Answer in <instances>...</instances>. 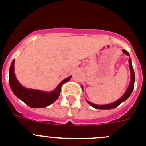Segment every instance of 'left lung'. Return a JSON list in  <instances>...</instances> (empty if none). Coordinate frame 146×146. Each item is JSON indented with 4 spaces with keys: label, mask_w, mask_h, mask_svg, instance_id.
Wrapping results in <instances>:
<instances>
[{
    "label": "left lung",
    "mask_w": 146,
    "mask_h": 146,
    "mask_svg": "<svg viewBox=\"0 0 146 146\" xmlns=\"http://www.w3.org/2000/svg\"><path fill=\"white\" fill-rule=\"evenodd\" d=\"M123 53L126 54V55L129 56V52L126 51V50H123ZM129 69H130V74H131V80H130V84L128 88L126 91V92L124 93L123 96H121L119 99H118L116 102H114L113 103H110V104H102V105H99V104H95L94 103H91V102L87 101V102L90 105L93 107V108H96V109L99 110H111L114 109V108H117L118 105L121 104L123 102L126 101V99L129 97V96L131 95V94L132 93V91L134 89V86H135V72H134L133 67H132V64H131V58H129Z\"/></svg>",
    "instance_id": "left-lung-1"
}]
</instances>
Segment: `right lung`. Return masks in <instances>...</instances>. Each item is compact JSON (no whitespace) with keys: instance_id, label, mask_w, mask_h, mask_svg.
Returning <instances> with one entry per match:
<instances>
[{"instance_id":"right-lung-1","label":"right lung","mask_w":146,"mask_h":146,"mask_svg":"<svg viewBox=\"0 0 146 146\" xmlns=\"http://www.w3.org/2000/svg\"><path fill=\"white\" fill-rule=\"evenodd\" d=\"M70 77L59 83L56 88L52 91L47 92L40 90L26 88L23 87L20 82H18L15 74V60H13L9 69V86L12 92L15 96L28 105L33 108H42L49 106L52 104L56 99L58 98L61 91L62 85L64 84L67 81L71 79Z\"/></svg>"}]
</instances>
